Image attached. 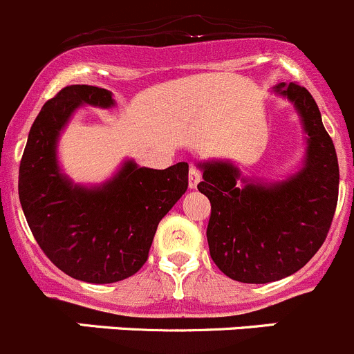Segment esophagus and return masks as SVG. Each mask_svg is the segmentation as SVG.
I'll return each instance as SVG.
<instances>
[{"label":"esophagus","mask_w":354,"mask_h":354,"mask_svg":"<svg viewBox=\"0 0 354 354\" xmlns=\"http://www.w3.org/2000/svg\"><path fill=\"white\" fill-rule=\"evenodd\" d=\"M199 180H201V172H199L196 167H191V169H189V187L196 189Z\"/></svg>","instance_id":"34e87169"}]
</instances>
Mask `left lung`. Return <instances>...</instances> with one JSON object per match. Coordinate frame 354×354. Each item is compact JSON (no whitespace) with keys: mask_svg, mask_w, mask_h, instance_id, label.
<instances>
[{"mask_svg":"<svg viewBox=\"0 0 354 354\" xmlns=\"http://www.w3.org/2000/svg\"><path fill=\"white\" fill-rule=\"evenodd\" d=\"M303 118L308 134L304 167L279 184L237 187L239 170L230 163L199 165V192L212 203L208 246L216 267L237 282L267 284L303 268L330 229L339 194L334 142L322 124L313 96L299 84H279Z\"/></svg>","mask_w":354,"mask_h":354,"instance_id":"8db88e82","label":"left lung"}]
</instances>
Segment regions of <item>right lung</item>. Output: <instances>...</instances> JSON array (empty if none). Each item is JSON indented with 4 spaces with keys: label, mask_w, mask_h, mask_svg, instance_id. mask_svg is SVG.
<instances>
[{
    "label": "right lung",
    "mask_w": 354,
    "mask_h": 354,
    "mask_svg": "<svg viewBox=\"0 0 354 354\" xmlns=\"http://www.w3.org/2000/svg\"><path fill=\"white\" fill-rule=\"evenodd\" d=\"M82 103L108 108L113 100L106 89L77 84L41 108L20 160L19 198L34 239L59 270L111 284L146 263L160 220L187 189L189 165L153 170L127 162L101 187L73 185L58 169L57 139Z\"/></svg>",
    "instance_id": "right-lung-1"
}]
</instances>
